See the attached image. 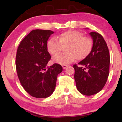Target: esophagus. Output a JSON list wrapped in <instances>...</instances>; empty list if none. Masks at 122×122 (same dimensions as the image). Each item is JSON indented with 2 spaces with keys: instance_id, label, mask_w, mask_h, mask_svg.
<instances>
[{
  "instance_id": "obj_1",
  "label": "esophagus",
  "mask_w": 122,
  "mask_h": 122,
  "mask_svg": "<svg viewBox=\"0 0 122 122\" xmlns=\"http://www.w3.org/2000/svg\"><path fill=\"white\" fill-rule=\"evenodd\" d=\"M62 66L63 69H66V67H68V65H62Z\"/></svg>"
}]
</instances>
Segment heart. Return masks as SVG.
Listing matches in <instances>:
<instances>
[{"label": "heart", "mask_w": 122, "mask_h": 122, "mask_svg": "<svg viewBox=\"0 0 122 122\" xmlns=\"http://www.w3.org/2000/svg\"><path fill=\"white\" fill-rule=\"evenodd\" d=\"M65 47V53L53 57V61L57 64H65L73 62L76 60H82L90 54L93 48L91 38L83 36L81 32L76 30H68L47 41L46 48L50 55L55 56Z\"/></svg>", "instance_id": "1"}]
</instances>
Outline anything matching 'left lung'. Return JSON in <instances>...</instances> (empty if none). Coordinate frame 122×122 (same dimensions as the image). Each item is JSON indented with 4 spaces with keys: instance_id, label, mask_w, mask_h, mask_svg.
I'll return each instance as SVG.
<instances>
[{
    "instance_id": "left-lung-1",
    "label": "left lung",
    "mask_w": 122,
    "mask_h": 122,
    "mask_svg": "<svg viewBox=\"0 0 122 122\" xmlns=\"http://www.w3.org/2000/svg\"><path fill=\"white\" fill-rule=\"evenodd\" d=\"M89 34L93 39V48L90 54L79 63L84 67L73 65L76 87L86 96L96 94L103 89L110 72V53L104 38L96 32Z\"/></svg>"
}]
</instances>
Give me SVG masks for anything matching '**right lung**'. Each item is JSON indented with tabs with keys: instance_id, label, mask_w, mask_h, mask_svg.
Segmentation results:
<instances>
[{
	"instance_id": "obj_1",
	"label": "right lung",
	"mask_w": 122,
	"mask_h": 122,
	"mask_svg": "<svg viewBox=\"0 0 122 122\" xmlns=\"http://www.w3.org/2000/svg\"><path fill=\"white\" fill-rule=\"evenodd\" d=\"M54 33L49 30H32L18 47L16 69L21 85L31 96L49 97L54 92L62 66L55 64L47 67L51 58L46 48L47 40Z\"/></svg>"
}]
</instances>
